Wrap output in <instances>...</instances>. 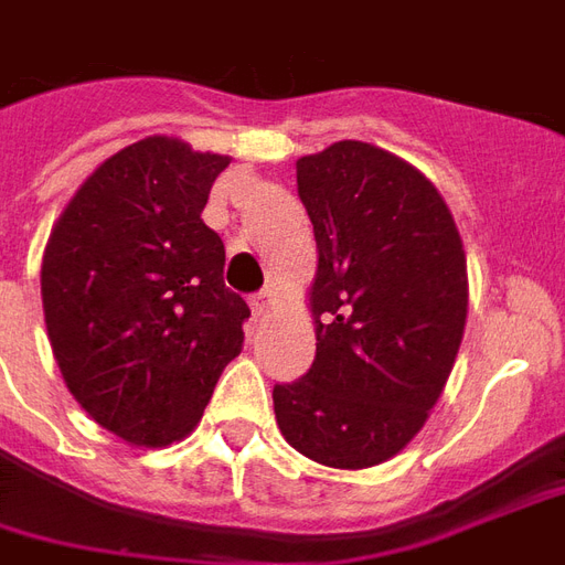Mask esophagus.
Listing matches in <instances>:
<instances>
[{
  "label": "esophagus",
  "mask_w": 565,
  "mask_h": 565,
  "mask_svg": "<svg viewBox=\"0 0 565 565\" xmlns=\"http://www.w3.org/2000/svg\"><path fill=\"white\" fill-rule=\"evenodd\" d=\"M271 305H275V294L271 290H263L250 299V308H254V317H266L271 311Z\"/></svg>",
  "instance_id": "1"
}]
</instances>
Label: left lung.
Masks as SVG:
<instances>
[{
  "label": "left lung",
  "instance_id": "obj_1",
  "mask_svg": "<svg viewBox=\"0 0 565 565\" xmlns=\"http://www.w3.org/2000/svg\"><path fill=\"white\" fill-rule=\"evenodd\" d=\"M315 224V365L271 388L296 452L338 470L388 461L422 431L467 323V257L440 191L398 154L341 140L296 161Z\"/></svg>",
  "mask_w": 565,
  "mask_h": 565
}]
</instances>
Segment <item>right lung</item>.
Here are the masks:
<instances>
[{
	"label": "right lung",
	"instance_id": "add662e5",
	"mask_svg": "<svg viewBox=\"0 0 565 565\" xmlns=\"http://www.w3.org/2000/svg\"><path fill=\"white\" fill-rule=\"evenodd\" d=\"M227 154L146 137L110 154L53 224L41 302L65 386L102 428L161 449L198 428L250 311L200 218Z\"/></svg>",
	"mask_w": 565,
	"mask_h": 565
}]
</instances>
